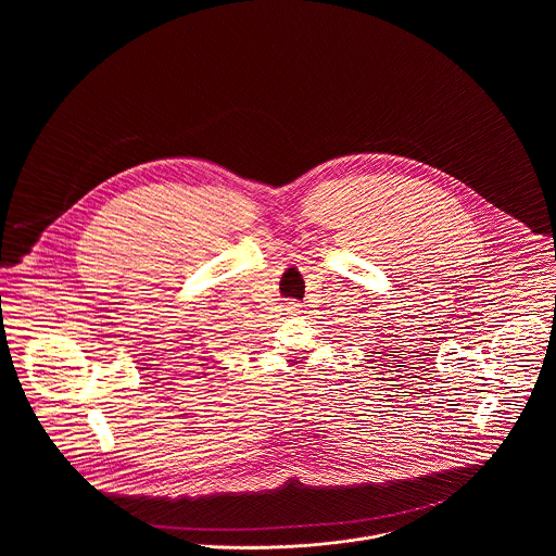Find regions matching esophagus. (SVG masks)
Instances as JSON below:
<instances>
[{
  "mask_svg": "<svg viewBox=\"0 0 556 556\" xmlns=\"http://www.w3.org/2000/svg\"><path fill=\"white\" fill-rule=\"evenodd\" d=\"M288 311H290L291 315H298V313H302L298 302H288Z\"/></svg>",
  "mask_w": 556,
  "mask_h": 556,
  "instance_id": "esophagus-1",
  "label": "esophagus"
}]
</instances>
